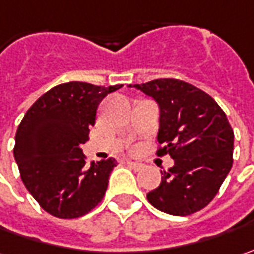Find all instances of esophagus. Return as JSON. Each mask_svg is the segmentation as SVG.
Listing matches in <instances>:
<instances>
[{"label": "esophagus", "instance_id": "esophagus-1", "mask_svg": "<svg viewBox=\"0 0 254 254\" xmlns=\"http://www.w3.org/2000/svg\"><path fill=\"white\" fill-rule=\"evenodd\" d=\"M127 165L129 168H132V169H135V171H140L142 168H143V165L142 163H136V162H130V160H127Z\"/></svg>", "mask_w": 254, "mask_h": 254}]
</instances>
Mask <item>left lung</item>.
<instances>
[{"label": "left lung", "mask_w": 254, "mask_h": 254, "mask_svg": "<svg viewBox=\"0 0 254 254\" xmlns=\"http://www.w3.org/2000/svg\"><path fill=\"white\" fill-rule=\"evenodd\" d=\"M133 86L159 104L156 153L175 160L146 194L149 203L173 216L199 212L213 200L233 165L235 133L226 114L210 95L181 79Z\"/></svg>", "instance_id": "8db88e82"}]
</instances>
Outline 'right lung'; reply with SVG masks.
Masks as SVG:
<instances>
[{
  "label": "right lung",
  "instance_id": "1",
  "mask_svg": "<svg viewBox=\"0 0 254 254\" xmlns=\"http://www.w3.org/2000/svg\"><path fill=\"white\" fill-rule=\"evenodd\" d=\"M119 88L76 81L57 85L18 125L14 158L21 181L50 215L81 217L104 199L116 160L86 163L81 145L89 139L101 101Z\"/></svg>",
  "mask_w": 254,
  "mask_h": 254
}]
</instances>
